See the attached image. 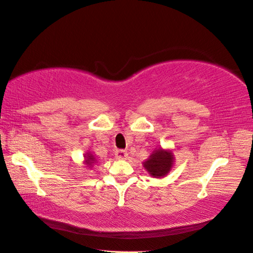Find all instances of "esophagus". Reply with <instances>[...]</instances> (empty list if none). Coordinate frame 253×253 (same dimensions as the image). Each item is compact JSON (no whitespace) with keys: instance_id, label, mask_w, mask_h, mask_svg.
<instances>
[{"instance_id":"obj_1","label":"esophagus","mask_w":253,"mask_h":253,"mask_svg":"<svg viewBox=\"0 0 253 253\" xmlns=\"http://www.w3.org/2000/svg\"><path fill=\"white\" fill-rule=\"evenodd\" d=\"M115 155L118 159H126L127 157V152L125 151V149H118Z\"/></svg>"}]
</instances>
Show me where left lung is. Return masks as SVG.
<instances>
[{"mask_svg": "<svg viewBox=\"0 0 253 253\" xmlns=\"http://www.w3.org/2000/svg\"><path fill=\"white\" fill-rule=\"evenodd\" d=\"M173 165V154L162 147L154 151L149 158L143 163L147 172L154 178H162L170 171Z\"/></svg>", "mask_w": 253, "mask_h": 253, "instance_id": "left-lung-1", "label": "left lung"}]
</instances>
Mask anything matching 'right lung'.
Instances as JSON below:
<instances>
[{"label": "right lung", "instance_id": "add662e5", "mask_svg": "<svg viewBox=\"0 0 253 253\" xmlns=\"http://www.w3.org/2000/svg\"><path fill=\"white\" fill-rule=\"evenodd\" d=\"M84 157H85V165H87V167H92L94 163H96V158L89 152L87 153Z\"/></svg>", "mask_w": 253, "mask_h": 253}]
</instances>
